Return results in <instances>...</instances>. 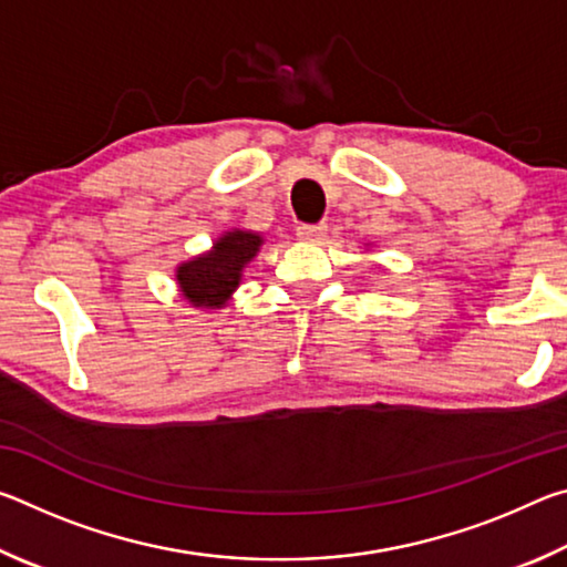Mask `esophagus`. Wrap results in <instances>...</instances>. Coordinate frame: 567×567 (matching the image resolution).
Returning a JSON list of instances; mask_svg holds the SVG:
<instances>
[{
  "label": "esophagus",
  "mask_w": 567,
  "mask_h": 567,
  "mask_svg": "<svg viewBox=\"0 0 567 567\" xmlns=\"http://www.w3.org/2000/svg\"><path fill=\"white\" fill-rule=\"evenodd\" d=\"M328 235V225L320 223V225H300L297 227V237L305 239V243H320Z\"/></svg>",
  "instance_id": "esophagus-1"
}]
</instances>
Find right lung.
Here are the masks:
<instances>
[{
  "label": "right lung",
  "instance_id": "add662e5",
  "mask_svg": "<svg viewBox=\"0 0 567 567\" xmlns=\"http://www.w3.org/2000/svg\"><path fill=\"white\" fill-rule=\"evenodd\" d=\"M260 245V235L243 233V229L223 235L213 252L179 267L177 282L182 295L195 307H223L239 285L243 267L252 260Z\"/></svg>",
  "mask_w": 567,
  "mask_h": 567
}]
</instances>
